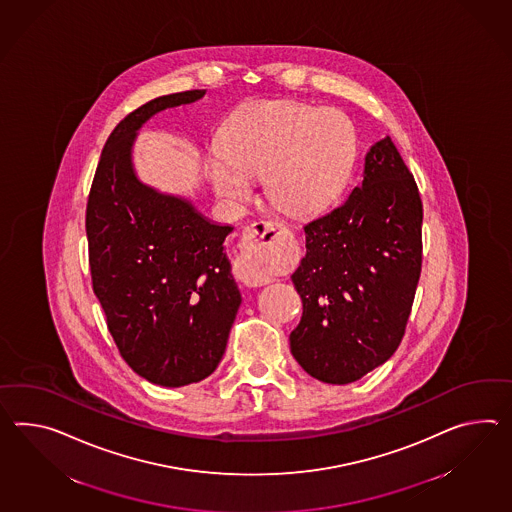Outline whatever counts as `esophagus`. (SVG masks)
Masks as SVG:
<instances>
[{
  "instance_id": "34e87169",
  "label": "esophagus",
  "mask_w": 512,
  "mask_h": 512,
  "mask_svg": "<svg viewBox=\"0 0 512 512\" xmlns=\"http://www.w3.org/2000/svg\"><path fill=\"white\" fill-rule=\"evenodd\" d=\"M279 231H283V227L275 222H255L244 231L235 270L238 279L248 287H262L272 281V275L264 268V257L274 246Z\"/></svg>"
}]
</instances>
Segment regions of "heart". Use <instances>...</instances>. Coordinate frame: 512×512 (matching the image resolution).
I'll list each match as a JSON object with an SVG mask.
<instances>
[{
  "mask_svg": "<svg viewBox=\"0 0 512 512\" xmlns=\"http://www.w3.org/2000/svg\"><path fill=\"white\" fill-rule=\"evenodd\" d=\"M353 157V127L340 111L298 101H253L225 124L209 174L218 196L246 201L251 177L268 173L266 192L277 209L312 216L337 198Z\"/></svg>",
  "mask_w": 512,
  "mask_h": 512,
  "instance_id": "1",
  "label": "heart"
}]
</instances>
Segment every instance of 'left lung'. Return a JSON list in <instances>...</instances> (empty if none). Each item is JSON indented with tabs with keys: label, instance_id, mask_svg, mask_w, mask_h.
Returning <instances> with one entry per match:
<instances>
[{
	"label": "left lung",
	"instance_id": "8db88e82",
	"mask_svg": "<svg viewBox=\"0 0 512 512\" xmlns=\"http://www.w3.org/2000/svg\"><path fill=\"white\" fill-rule=\"evenodd\" d=\"M422 200L390 137L364 157L361 185L305 225L292 283L303 316L290 333L301 368L348 385L387 362L405 333L422 270Z\"/></svg>",
	"mask_w": 512,
	"mask_h": 512
}]
</instances>
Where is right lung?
<instances>
[{
  "label": "right lung",
  "mask_w": 512,
  "mask_h": 512,
  "mask_svg": "<svg viewBox=\"0 0 512 512\" xmlns=\"http://www.w3.org/2000/svg\"><path fill=\"white\" fill-rule=\"evenodd\" d=\"M168 94L127 114L107 138L87 205L94 294L125 362L153 385L198 383L224 357L242 296L216 224L192 201L138 179L133 146L157 113L201 100Z\"/></svg>",
  "instance_id": "1"
}]
</instances>
